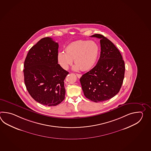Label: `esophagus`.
I'll return each instance as SVG.
<instances>
[{
  "label": "esophagus",
  "instance_id": "obj_1",
  "mask_svg": "<svg viewBox=\"0 0 151 151\" xmlns=\"http://www.w3.org/2000/svg\"><path fill=\"white\" fill-rule=\"evenodd\" d=\"M76 75H77V77H78V78H80V77H81V74H78V73H77Z\"/></svg>",
  "mask_w": 151,
  "mask_h": 151
}]
</instances>
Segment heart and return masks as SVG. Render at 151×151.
Segmentation results:
<instances>
[{
    "label": "heart",
    "instance_id": "obj_1",
    "mask_svg": "<svg viewBox=\"0 0 151 151\" xmlns=\"http://www.w3.org/2000/svg\"><path fill=\"white\" fill-rule=\"evenodd\" d=\"M64 51L57 55V61L61 68L67 70L74 60L76 65L74 69L80 68L81 71L86 72L90 71L96 64L100 48L96 42L78 40L68 44Z\"/></svg>",
    "mask_w": 151,
    "mask_h": 151
}]
</instances>
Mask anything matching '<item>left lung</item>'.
<instances>
[{"label":"left lung","mask_w":151,"mask_h":151,"mask_svg":"<svg viewBox=\"0 0 151 151\" xmlns=\"http://www.w3.org/2000/svg\"><path fill=\"white\" fill-rule=\"evenodd\" d=\"M91 37L100 39V56L96 65L80 78V83L87 99L103 102L119 92L124 78L125 63L118 49L109 39L99 34Z\"/></svg>","instance_id":"1"}]
</instances>
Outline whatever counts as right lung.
I'll use <instances>...</instances> for the list:
<instances>
[{"label": "right lung", "instance_id": "add662e5", "mask_svg": "<svg viewBox=\"0 0 151 151\" xmlns=\"http://www.w3.org/2000/svg\"><path fill=\"white\" fill-rule=\"evenodd\" d=\"M58 42L42 38L32 46L24 62V81L31 96L46 106H56L65 99L64 80L68 74L58 64Z\"/></svg>", "mask_w": 151, "mask_h": 151}]
</instances>
